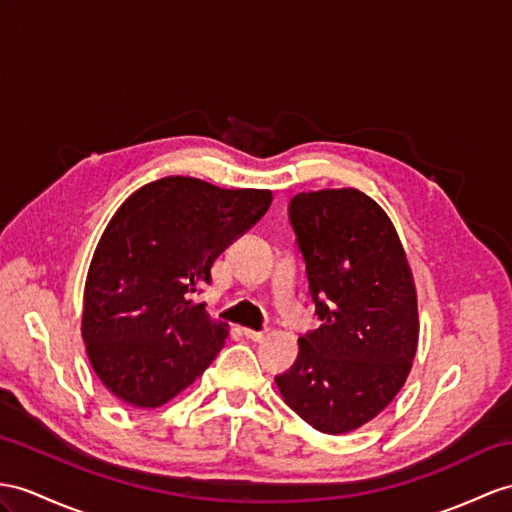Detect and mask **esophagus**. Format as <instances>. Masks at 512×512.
<instances>
[{
	"label": "esophagus",
	"mask_w": 512,
	"mask_h": 512,
	"mask_svg": "<svg viewBox=\"0 0 512 512\" xmlns=\"http://www.w3.org/2000/svg\"><path fill=\"white\" fill-rule=\"evenodd\" d=\"M243 334L247 336V339H252V341H265L267 336H269L267 330H252V328H243Z\"/></svg>",
	"instance_id": "esophagus-1"
}]
</instances>
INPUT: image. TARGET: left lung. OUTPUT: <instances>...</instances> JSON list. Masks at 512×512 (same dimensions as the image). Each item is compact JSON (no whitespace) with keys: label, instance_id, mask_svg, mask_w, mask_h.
<instances>
[{"label":"left lung","instance_id":"1","mask_svg":"<svg viewBox=\"0 0 512 512\" xmlns=\"http://www.w3.org/2000/svg\"><path fill=\"white\" fill-rule=\"evenodd\" d=\"M315 313L295 365L276 378L284 404L323 434L363 428L404 386L419 343L413 269L382 206L358 189L291 199Z\"/></svg>","mask_w":512,"mask_h":512}]
</instances>
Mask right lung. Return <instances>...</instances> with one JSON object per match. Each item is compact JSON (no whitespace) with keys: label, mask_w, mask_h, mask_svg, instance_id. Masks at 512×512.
<instances>
[{"label":"right lung","mask_w":512,"mask_h":512,"mask_svg":"<svg viewBox=\"0 0 512 512\" xmlns=\"http://www.w3.org/2000/svg\"><path fill=\"white\" fill-rule=\"evenodd\" d=\"M271 199L267 189L169 176L117 208L95 247L82 306L86 354L117 400L152 410L202 378L230 328L191 293Z\"/></svg>","instance_id":"add662e5"}]
</instances>
